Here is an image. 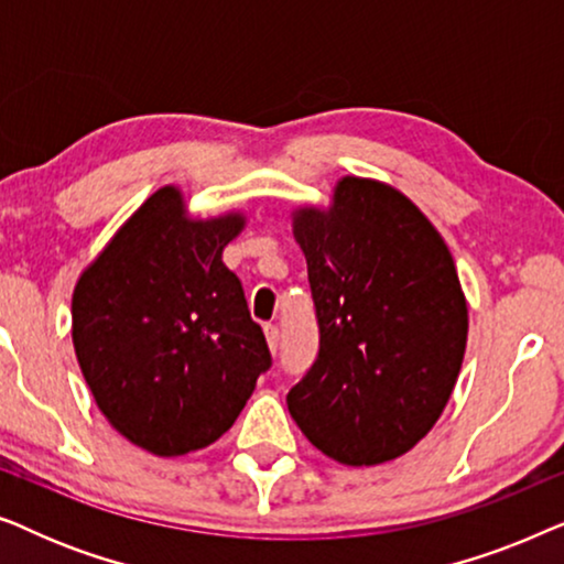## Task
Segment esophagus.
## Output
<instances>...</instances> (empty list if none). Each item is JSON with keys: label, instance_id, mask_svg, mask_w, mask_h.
Listing matches in <instances>:
<instances>
[{"label": "esophagus", "instance_id": "obj_1", "mask_svg": "<svg viewBox=\"0 0 564 564\" xmlns=\"http://www.w3.org/2000/svg\"><path fill=\"white\" fill-rule=\"evenodd\" d=\"M264 334H267V344L269 349H272V354L276 351V346H280V328L274 326V323H267L264 326Z\"/></svg>", "mask_w": 564, "mask_h": 564}]
</instances>
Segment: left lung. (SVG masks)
<instances>
[{
  "label": "left lung",
  "mask_w": 564,
  "mask_h": 564,
  "mask_svg": "<svg viewBox=\"0 0 564 564\" xmlns=\"http://www.w3.org/2000/svg\"><path fill=\"white\" fill-rule=\"evenodd\" d=\"M318 354L288 392L307 442L344 465L413 449L442 415L467 344V305L442 236L411 199L344 176L328 213L305 207Z\"/></svg>",
  "instance_id": "left-lung-1"
}]
</instances>
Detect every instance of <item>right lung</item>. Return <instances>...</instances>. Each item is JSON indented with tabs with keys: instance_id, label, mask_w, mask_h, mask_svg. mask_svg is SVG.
Here are the masks:
<instances>
[{
	"instance_id": "right-lung-1",
	"label": "right lung",
	"mask_w": 564,
	"mask_h": 564,
	"mask_svg": "<svg viewBox=\"0 0 564 564\" xmlns=\"http://www.w3.org/2000/svg\"><path fill=\"white\" fill-rule=\"evenodd\" d=\"M241 215L184 218L164 187L138 207L76 282L74 349L99 411L156 457L203 449L234 426L272 367L223 249Z\"/></svg>"
}]
</instances>
